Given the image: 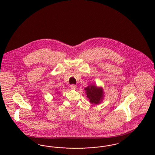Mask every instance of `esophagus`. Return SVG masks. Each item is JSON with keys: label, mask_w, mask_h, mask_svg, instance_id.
Wrapping results in <instances>:
<instances>
[{"label": "esophagus", "mask_w": 155, "mask_h": 155, "mask_svg": "<svg viewBox=\"0 0 155 155\" xmlns=\"http://www.w3.org/2000/svg\"><path fill=\"white\" fill-rule=\"evenodd\" d=\"M70 88L71 89H75L77 88V85H74V84L71 85H70Z\"/></svg>", "instance_id": "obj_1"}]
</instances>
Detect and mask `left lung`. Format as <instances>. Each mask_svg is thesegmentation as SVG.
Masks as SVG:
<instances>
[{
  "mask_svg": "<svg viewBox=\"0 0 155 155\" xmlns=\"http://www.w3.org/2000/svg\"><path fill=\"white\" fill-rule=\"evenodd\" d=\"M87 97L92 104H99L103 101L104 99V91L103 88L97 87L95 84H91L84 89Z\"/></svg>",
  "mask_w": 155,
  "mask_h": 155,
  "instance_id": "left-lung-1",
  "label": "left lung"
}]
</instances>
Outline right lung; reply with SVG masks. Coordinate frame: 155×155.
<instances>
[{
  "instance_id": "obj_1",
  "label": "right lung",
  "mask_w": 155,
  "mask_h": 155,
  "mask_svg": "<svg viewBox=\"0 0 155 155\" xmlns=\"http://www.w3.org/2000/svg\"><path fill=\"white\" fill-rule=\"evenodd\" d=\"M56 94H60V93H59V92H56Z\"/></svg>"
}]
</instances>
